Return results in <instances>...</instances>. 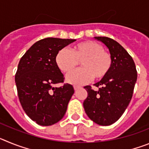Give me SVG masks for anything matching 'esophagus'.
Instances as JSON below:
<instances>
[{"label": "esophagus", "mask_w": 149, "mask_h": 149, "mask_svg": "<svg viewBox=\"0 0 149 149\" xmlns=\"http://www.w3.org/2000/svg\"><path fill=\"white\" fill-rule=\"evenodd\" d=\"M80 86H74V90H77V89H80Z\"/></svg>", "instance_id": "esophagus-1"}]
</instances>
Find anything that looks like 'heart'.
Instances as JSON below:
<instances>
[{
  "instance_id": "heart-1",
  "label": "heart",
  "mask_w": 149,
  "mask_h": 149,
  "mask_svg": "<svg viewBox=\"0 0 149 149\" xmlns=\"http://www.w3.org/2000/svg\"><path fill=\"white\" fill-rule=\"evenodd\" d=\"M81 62L84 68L69 74L67 82L81 85L88 83L93 77L95 80L104 78L112 66L111 55L104 50L103 46L93 41L82 42L74 45L72 51L63 48L58 51L55 63L61 72L70 73Z\"/></svg>"
}]
</instances>
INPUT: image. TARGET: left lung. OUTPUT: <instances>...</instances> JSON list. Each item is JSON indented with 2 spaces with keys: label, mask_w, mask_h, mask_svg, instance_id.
<instances>
[{
  "label": "left lung",
  "mask_w": 149,
  "mask_h": 149,
  "mask_svg": "<svg viewBox=\"0 0 149 149\" xmlns=\"http://www.w3.org/2000/svg\"><path fill=\"white\" fill-rule=\"evenodd\" d=\"M95 39L108 48L113 63L109 73L94 84L98 90H93L90 86H84L88 95L83 104L91 120L107 126L116 122L128 106L137 72L132 57L116 41L105 36Z\"/></svg>",
  "instance_id": "obj_1"
}]
</instances>
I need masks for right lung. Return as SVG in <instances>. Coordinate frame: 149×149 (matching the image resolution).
<instances>
[{
	"label": "right lung",
	"instance_id": "right-lung-1",
	"mask_svg": "<svg viewBox=\"0 0 149 149\" xmlns=\"http://www.w3.org/2000/svg\"><path fill=\"white\" fill-rule=\"evenodd\" d=\"M75 39L45 38L34 43L21 58L15 81L22 108L38 125L49 126L63 119L74 93L55 63L58 51Z\"/></svg>",
	"mask_w": 149,
	"mask_h": 149
}]
</instances>
